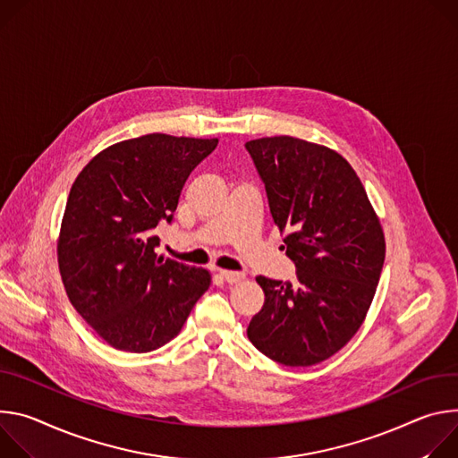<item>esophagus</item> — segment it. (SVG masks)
I'll use <instances>...</instances> for the list:
<instances>
[{
    "mask_svg": "<svg viewBox=\"0 0 458 458\" xmlns=\"http://www.w3.org/2000/svg\"><path fill=\"white\" fill-rule=\"evenodd\" d=\"M220 276L227 282V284H238L245 278L243 273H238V271H225V269H220Z\"/></svg>",
    "mask_w": 458,
    "mask_h": 458,
    "instance_id": "34e87169",
    "label": "esophagus"
}]
</instances>
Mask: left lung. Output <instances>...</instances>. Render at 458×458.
Instances as JSON below:
<instances>
[{
    "label": "left lung",
    "instance_id": "left-lung-1",
    "mask_svg": "<svg viewBox=\"0 0 458 458\" xmlns=\"http://www.w3.org/2000/svg\"><path fill=\"white\" fill-rule=\"evenodd\" d=\"M245 148L298 271L294 284L257 276L266 301L247 336L284 366L320 364L366 320L386 259L380 218L336 150L293 136L250 140Z\"/></svg>",
    "mask_w": 458,
    "mask_h": 458
}]
</instances>
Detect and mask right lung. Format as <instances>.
<instances>
[{
	"label": "right lung",
	"instance_id": "obj_1",
	"mask_svg": "<svg viewBox=\"0 0 458 458\" xmlns=\"http://www.w3.org/2000/svg\"><path fill=\"white\" fill-rule=\"evenodd\" d=\"M218 138L152 132L109 145L74 180L58 266L81 318L109 345L148 352L171 342L211 273L158 257L155 227L173 220L191 171Z\"/></svg>",
	"mask_w": 458,
	"mask_h": 458
}]
</instances>
